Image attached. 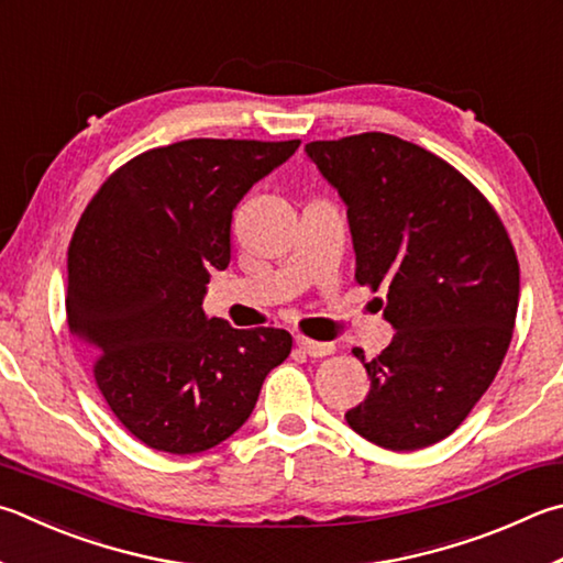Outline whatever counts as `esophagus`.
Returning a JSON list of instances; mask_svg holds the SVG:
<instances>
[{"label": "esophagus", "instance_id": "esophagus-1", "mask_svg": "<svg viewBox=\"0 0 563 563\" xmlns=\"http://www.w3.org/2000/svg\"><path fill=\"white\" fill-rule=\"evenodd\" d=\"M295 344H298L300 350L305 354H310V356H327V354L334 352V344L332 342H314V340H308V336H298V340H295Z\"/></svg>", "mask_w": 563, "mask_h": 563}]
</instances>
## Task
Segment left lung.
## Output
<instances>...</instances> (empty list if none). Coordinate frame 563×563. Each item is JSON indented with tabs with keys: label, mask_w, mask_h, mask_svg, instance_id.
I'll return each instance as SVG.
<instances>
[{
	"label": "left lung",
	"mask_w": 563,
	"mask_h": 563,
	"mask_svg": "<svg viewBox=\"0 0 563 563\" xmlns=\"http://www.w3.org/2000/svg\"><path fill=\"white\" fill-rule=\"evenodd\" d=\"M346 203L354 278L386 288L391 344L366 362L369 394L344 418L386 451L451 435L503 366L519 263L483 194L433 152L386 132L305 145Z\"/></svg>",
	"instance_id": "obj_1"
}]
</instances>
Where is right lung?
I'll list each match as a JSON object with an SVG mask.
<instances>
[{
    "instance_id": "1",
    "label": "right lung",
    "mask_w": 563,
    "mask_h": 563,
    "mask_svg": "<svg viewBox=\"0 0 563 563\" xmlns=\"http://www.w3.org/2000/svg\"><path fill=\"white\" fill-rule=\"evenodd\" d=\"M300 140H181L112 172L68 246L66 317L100 394L162 453L209 451L249 421L263 379L288 360L275 327L203 314L209 273L231 261V219Z\"/></svg>"
}]
</instances>
